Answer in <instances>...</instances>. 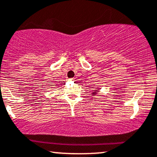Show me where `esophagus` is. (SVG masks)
<instances>
[{
	"instance_id": "34e87169",
	"label": "esophagus",
	"mask_w": 157,
	"mask_h": 157,
	"mask_svg": "<svg viewBox=\"0 0 157 157\" xmlns=\"http://www.w3.org/2000/svg\"><path fill=\"white\" fill-rule=\"evenodd\" d=\"M68 80L69 81H72V80H74V78H69Z\"/></svg>"
}]
</instances>
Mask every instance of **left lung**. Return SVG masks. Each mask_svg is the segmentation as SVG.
<instances>
[{"instance_id": "8db88e82", "label": "left lung", "mask_w": 157, "mask_h": 157, "mask_svg": "<svg viewBox=\"0 0 157 157\" xmlns=\"http://www.w3.org/2000/svg\"><path fill=\"white\" fill-rule=\"evenodd\" d=\"M94 91H96V90H94ZM93 94H95V93H96V92H94V93H93Z\"/></svg>"}]
</instances>
